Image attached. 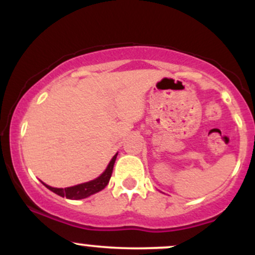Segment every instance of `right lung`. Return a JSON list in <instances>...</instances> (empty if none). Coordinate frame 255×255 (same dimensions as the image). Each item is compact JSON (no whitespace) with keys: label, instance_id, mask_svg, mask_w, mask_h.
I'll return each mask as SVG.
<instances>
[{"label":"right lung","instance_id":"obj_1","mask_svg":"<svg viewBox=\"0 0 255 255\" xmlns=\"http://www.w3.org/2000/svg\"><path fill=\"white\" fill-rule=\"evenodd\" d=\"M116 157H118V153L113 157V159L110 160L109 165L105 169V171L101 176L96 178V180L90 181V182L78 184V186L68 187V188H54V187L48 186V184H44L46 188L50 189L51 192L56 193L60 197H66L67 199H73V200H78V199H84L90 197V195L95 194L102 189L105 188L108 183H109V180L111 177V174H113L114 164H115Z\"/></svg>","mask_w":255,"mask_h":255}]
</instances>
